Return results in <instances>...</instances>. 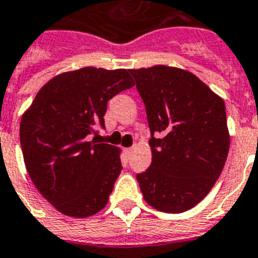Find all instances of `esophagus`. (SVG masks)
<instances>
[{"label":"esophagus","instance_id":"34e87169","mask_svg":"<svg viewBox=\"0 0 258 258\" xmlns=\"http://www.w3.org/2000/svg\"><path fill=\"white\" fill-rule=\"evenodd\" d=\"M124 153L125 154H131V153H133V147H127V149H124Z\"/></svg>","mask_w":258,"mask_h":258}]
</instances>
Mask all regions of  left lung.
Returning a JSON list of instances; mask_svg holds the SVG:
<instances>
[{"mask_svg": "<svg viewBox=\"0 0 258 258\" xmlns=\"http://www.w3.org/2000/svg\"><path fill=\"white\" fill-rule=\"evenodd\" d=\"M130 73L151 133L150 168L137 174L143 198L168 214L190 210L211 190L229 154L225 101L182 69L157 64Z\"/></svg>", "mask_w": 258, "mask_h": 258, "instance_id": "obj_1", "label": "left lung"}]
</instances>
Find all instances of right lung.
<instances>
[{
    "mask_svg": "<svg viewBox=\"0 0 258 258\" xmlns=\"http://www.w3.org/2000/svg\"><path fill=\"white\" fill-rule=\"evenodd\" d=\"M134 81L125 69L82 68L55 76L39 90L20 123L25 168L36 189L59 212L86 218L108 203L121 172L120 150L98 143L108 100Z\"/></svg>",
    "mask_w": 258,
    "mask_h": 258,
    "instance_id": "1",
    "label": "right lung"
}]
</instances>
